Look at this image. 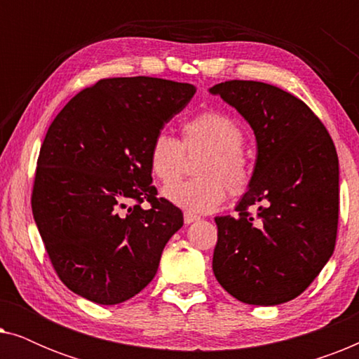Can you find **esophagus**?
I'll return each instance as SVG.
<instances>
[{
  "label": "esophagus",
  "instance_id": "34e87169",
  "mask_svg": "<svg viewBox=\"0 0 359 359\" xmlns=\"http://www.w3.org/2000/svg\"><path fill=\"white\" fill-rule=\"evenodd\" d=\"M196 220H199V217L196 214H191V212H184V224L189 225L196 222Z\"/></svg>",
  "mask_w": 359,
  "mask_h": 359
}]
</instances>
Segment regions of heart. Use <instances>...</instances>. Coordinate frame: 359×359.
I'll use <instances>...</instances> for the list:
<instances>
[{
    "label": "heart",
    "instance_id": "heart-1",
    "mask_svg": "<svg viewBox=\"0 0 359 359\" xmlns=\"http://www.w3.org/2000/svg\"><path fill=\"white\" fill-rule=\"evenodd\" d=\"M181 142L165 132L150 144V170L163 184H171L184 170L186 154L205 151L198 168L199 180L184 181L163 189L171 204L188 212H210L230 194L247 191L252 180V163L243 150V130L232 116L222 111H203L181 127Z\"/></svg>",
    "mask_w": 359,
    "mask_h": 359
}]
</instances>
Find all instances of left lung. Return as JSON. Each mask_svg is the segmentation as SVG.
Instances as JSON below:
<instances>
[{"label":"left lung","mask_w":359,"mask_h":359,"mask_svg":"<svg viewBox=\"0 0 359 359\" xmlns=\"http://www.w3.org/2000/svg\"><path fill=\"white\" fill-rule=\"evenodd\" d=\"M209 91L245 117L258 149L237 215L215 217V279L252 306L292 301L311 286L335 250V145L311 107L281 88L230 80ZM252 205L257 215L248 210Z\"/></svg>","instance_id":"8db88e82"}]
</instances>
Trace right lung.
<instances>
[{
	"instance_id": "add662e5",
	"label": "right lung",
	"mask_w": 359,
	"mask_h": 359,
	"mask_svg": "<svg viewBox=\"0 0 359 359\" xmlns=\"http://www.w3.org/2000/svg\"><path fill=\"white\" fill-rule=\"evenodd\" d=\"M194 93L161 78H104L73 96L48 127L32 214L53 269L78 296L114 306L154 279L183 212L156 198L150 144Z\"/></svg>"
}]
</instances>
